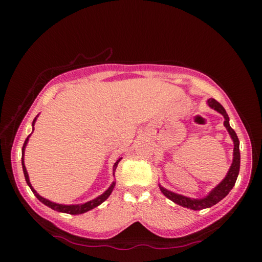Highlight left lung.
I'll list each match as a JSON object with an SVG mask.
<instances>
[{"mask_svg": "<svg viewBox=\"0 0 262 262\" xmlns=\"http://www.w3.org/2000/svg\"><path fill=\"white\" fill-rule=\"evenodd\" d=\"M208 105L210 106L211 108H214L217 112H220L222 115L224 117V126L227 128L229 134L231 135L232 140H233V162L230 166V170L228 172V174L225 178L222 180V183L216 186V187L211 190V192L208 194V196L203 198V199H190V198H186L184 195H179L176 193H172L170 190H167L165 188H163L162 186H159L162 193L165 195L167 199H170L171 201H173L174 203L179 206H183L185 208H189V209L193 210H201L205 209V208H210L214 205H216L217 202H220L222 199H224L227 195L229 194L230 190L233 188L234 184H236L237 177L239 173V168H241V152H239V140L238 136L236 134L231 127H230L229 123V117L227 111L224 110L223 106H222L219 101L215 99H208Z\"/></svg>", "mask_w": 262, "mask_h": 262, "instance_id": "1", "label": "left lung"}]
</instances>
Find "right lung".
Listing matches in <instances>:
<instances>
[{
  "mask_svg": "<svg viewBox=\"0 0 262 262\" xmlns=\"http://www.w3.org/2000/svg\"><path fill=\"white\" fill-rule=\"evenodd\" d=\"M35 119H37V118H35ZM35 119H34L33 122H32V126L34 125ZM29 137H30V136L26 137V140H25L24 144H23V148H21V154H23V155H21V165H23V172H24V177H25L26 183H28V185L30 186L31 190H32L33 194L35 195V196H37L38 200L40 201V202H42L43 205H46L47 207L52 208L53 210L61 211V212H66V214L78 215V214H83V212H86V211H89V210L94 209V208H96L97 206H99L100 203H103V202L106 200V199H107V198L110 196L111 193H112V190H113L114 186H115V183H114V181H113V184L111 185V187H110L107 190H106V192H105L104 194H101L100 196L96 198L95 200H91V201H89V202H86V203H83V205H70V206L59 205V203L51 202L50 200H46V199H43L42 196H40V195H39V194H38L37 192H35V190L33 189L32 186H31V184H30V179H29V174H28V171H26V167H25V165H24V150H25V145H26V143H28V141H29ZM121 159H122V158H119L118 161L115 162L114 166H113V172H115V170H117L118 164H119V162L121 161Z\"/></svg>",
  "mask_w": 262,
  "mask_h": 262,
  "instance_id": "obj_1",
  "label": "right lung"
}]
</instances>
